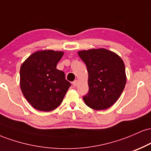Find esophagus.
<instances>
[{
    "label": "esophagus",
    "mask_w": 151,
    "mask_h": 151,
    "mask_svg": "<svg viewBox=\"0 0 151 151\" xmlns=\"http://www.w3.org/2000/svg\"><path fill=\"white\" fill-rule=\"evenodd\" d=\"M72 84H73L74 86H77L78 84V81L77 80H74L73 82H72Z\"/></svg>",
    "instance_id": "esophagus-1"
}]
</instances>
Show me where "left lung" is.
Instances as JSON below:
<instances>
[{
  "instance_id": "obj_1",
  "label": "left lung",
  "mask_w": 151,
  "mask_h": 151,
  "mask_svg": "<svg viewBox=\"0 0 151 151\" xmlns=\"http://www.w3.org/2000/svg\"><path fill=\"white\" fill-rule=\"evenodd\" d=\"M79 58L88 71L89 92L83 96L86 106L104 110L119 99L126 83L125 65L116 53L105 48L81 50Z\"/></svg>"
}]
</instances>
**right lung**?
<instances>
[{
    "label": "right lung",
    "instance_id": "right-lung-1",
    "mask_svg": "<svg viewBox=\"0 0 151 151\" xmlns=\"http://www.w3.org/2000/svg\"><path fill=\"white\" fill-rule=\"evenodd\" d=\"M63 55L62 51L40 50L30 55L20 67V89L37 110L50 111L56 109L71 86L65 73L56 69Z\"/></svg>",
    "mask_w": 151,
    "mask_h": 151
}]
</instances>
